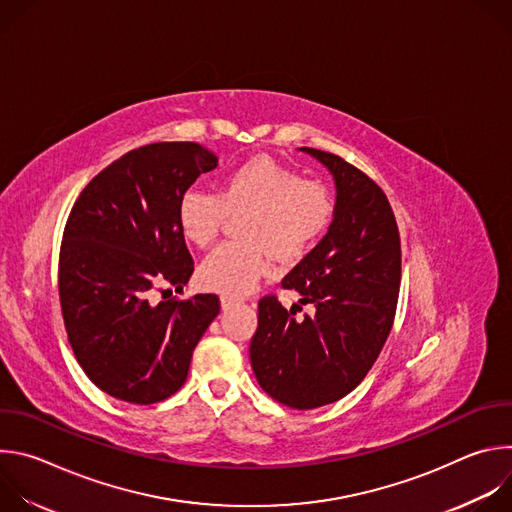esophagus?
Listing matches in <instances>:
<instances>
[{
    "label": "esophagus",
    "mask_w": 512,
    "mask_h": 512,
    "mask_svg": "<svg viewBox=\"0 0 512 512\" xmlns=\"http://www.w3.org/2000/svg\"><path fill=\"white\" fill-rule=\"evenodd\" d=\"M241 304V298H235V296H221V306L223 310H231L235 306Z\"/></svg>",
    "instance_id": "34e87169"
}]
</instances>
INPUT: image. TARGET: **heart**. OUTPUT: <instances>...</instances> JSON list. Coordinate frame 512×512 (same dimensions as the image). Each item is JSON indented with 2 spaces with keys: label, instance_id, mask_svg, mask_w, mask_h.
<instances>
[{
  "label": "heart",
  "instance_id": "b5f03b06",
  "mask_svg": "<svg viewBox=\"0 0 512 512\" xmlns=\"http://www.w3.org/2000/svg\"><path fill=\"white\" fill-rule=\"evenodd\" d=\"M251 210L243 223L245 243L218 245L200 265L206 289L223 296H245L271 269V253L283 261L306 257L334 216V198L318 182L304 178L269 158L249 160L231 170L221 192L192 188L178 202L184 237L208 247L229 212Z\"/></svg>",
  "mask_w": 512,
  "mask_h": 512
}]
</instances>
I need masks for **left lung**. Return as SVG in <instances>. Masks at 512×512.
<instances>
[{
  "instance_id": "left-lung-1",
  "label": "left lung",
  "mask_w": 512,
  "mask_h": 512,
  "mask_svg": "<svg viewBox=\"0 0 512 512\" xmlns=\"http://www.w3.org/2000/svg\"><path fill=\"white\" fill-rule=\"evenodd\" d=\"M300 152L318 160L336 188L328 233L281 281L316 312L296 320L273 296L263 298L249 356L267 395L316 409L348 395L385 346L399 298L401 241L385 192L367 174L328 152Z\"/></svg>"
}]
</instances>
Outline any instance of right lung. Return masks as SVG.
Segmentation results:
<instances>
[{"mask_svg": "<svg viewBox=\"0 0 512 512\" xmlns=\"http://www.w3.org/2000/svg\"><path fill=\"white\" fill-rule=\"evenodd\" d=\"M216 164L192 141L143 145L99 172L70 210L58 267L64 326L87 377L115 399L174 395L221 312L214 294L150 302L156 283L182 289L194 271L178 202Z\"/></svg>", "mask_w": 512, "mask_h": 512, "instance_id": "obj_1", "label": "right lung"}]
</instances>
